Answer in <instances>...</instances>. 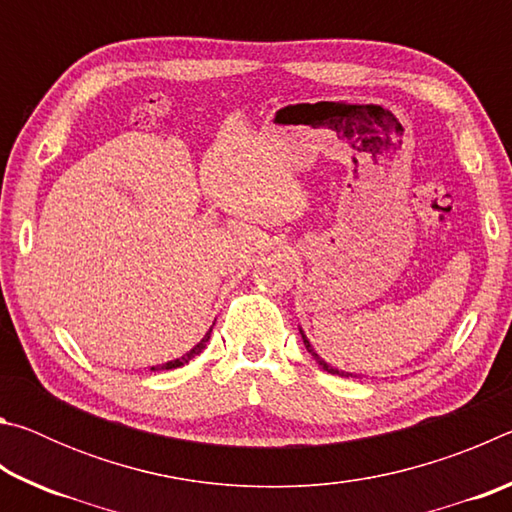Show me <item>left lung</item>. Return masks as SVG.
<instances>
[{"label": "left lung", "instance_id": "1", "mask_svg": "<svg viewBox=\"0 0 512 512\" xmlns=\"http://www.w3.org/2000/svg\"><path fill=\"white\" fill-rule=\"evenodd\" d=\"M300 329V336H302V343H305V348H307V352L311 354V357H314L316 361H318V366L323 368V370H327L329 375H339V377H357V375H352V372H345V370H339V368H334L332 363H327L323 357H320V354L314 350V345L309 343V339H307V334L302 332V327H298Z\"/></svg>", "mask_w": 512, "mask_h": 512}]
</instances>
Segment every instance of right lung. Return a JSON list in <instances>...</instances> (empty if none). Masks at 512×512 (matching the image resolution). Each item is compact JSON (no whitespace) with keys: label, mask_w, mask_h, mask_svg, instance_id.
<instances>
[{"label":"right lung","mask_w":512,"mask_h":512,"mask_svg":"<svg viewBox=\"0 0 512 512\" xmlns=\"http://www.w3.org/2000/svg\"><path fill=\"white\" fill-rule=\"evenodd\" d=\"M214 327V325H212ZM212 327L207 329V334L203 336L201 341H198L192 350L189 352H185L183 357H178V359H173V361H167V363H160V366H151V370H171V368H180V366H185V363H189L192 361L196 354H201L203 350H205V345H207V341H210V334H212Z\"/></svg>","instance_id":"obj_1"}]
</instances>
